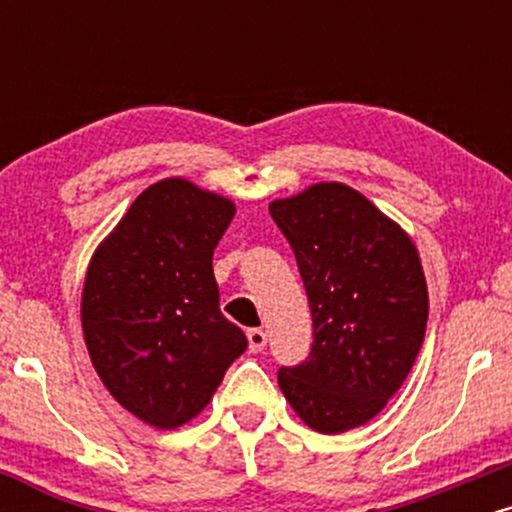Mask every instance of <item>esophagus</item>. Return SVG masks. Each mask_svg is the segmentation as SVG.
Instances as JSON below:
<instances>
[{
  "mask_svg": "<svg viewBox=\"0 0 512 512\" xmlns=\"http://www.w3.org/2000/svg\"><path fill=\"white\" fill-rule=\"evenodd\" d=\"M248 346L252 354H260V351H264V346H267V334L262 330H248Z\"/></svg>",
  "mask_w": 512,
  "mask_h": 512,
  "instance_id": "1",
  "label": "esophagus"
}]
</instances>
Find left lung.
<instances>
[{
    "mask_svg": "<svg viewBox=\"0 0 512 512\" xmlns=\"http://www.w3.org/2000/svg\"><path fill=\"white\" fill-rule=\"evenodd\" d=\"M269 214L289 240L313 313V346L281 366L279 387L320 433L380 414L407 380L428 320L419 252L395 221L342 182L276 199Z\"/></svg>",
    "mask_w": 512,
    "mask_h": 512,
    "instance_id": "obj_1",
    "label": "left lung"
}]
</instances>
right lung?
I'll list each match as a JSON object with an SVG mask.
<instances>
[{"label":"right lung","mask_w":512,"mask_h":512,"mask_svg":"<svg viewBox=\"0 0 512 512\" xmlns=\"http://www.w3.org/2000/svg\"><path fill=\"white\" fill-rule=\"evenodd\" d=\"M231 199L168 178L146 187L88 264L81 327L103 385L144 424L178 428L248 349L221 315L214 250Z\"/></svg>","instance_id":"1"}]
</instances>
